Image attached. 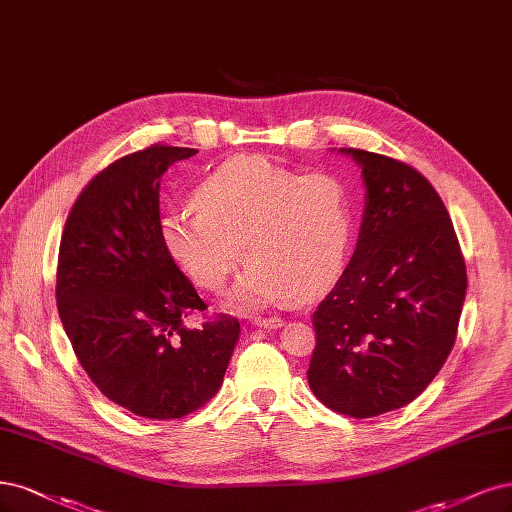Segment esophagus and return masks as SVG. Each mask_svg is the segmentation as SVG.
I'll return each mask as SVG.
<instances>
[{
    "instance_id": "34e87169",
    "label": "esophagus",
    "mask_w": 512,
    "mask_h": 512,
    "mask_svg": "<svg viewBox=\"0 0 512 512\" xmlns=\"http://www.w3.org/2000/svg\"><path fill=\"white\" fill-rule=\"evenodd\" d=\"M250 322L258 328H281V326H284V320H281V317H275V315H271V317H252Z\"/></svg>"
}]
</instances>
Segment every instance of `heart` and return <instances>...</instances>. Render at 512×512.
<instances>
[{"mask_svg": "<svg viewBox=\"0 0 512 512\" xmlns=\"http://www.w3.org/2000/svg\"><path fill=\"white\" fill-rule=\"evenodd\" d=\"M354 197L332 171L301 173L267 156L241 154L195 190V205L161 220L169 256L203 290L218 292L245 256L250 264L228 305L252 311L288 294L324 292L345 267L354 235Z\"/></svg>", "mask_w": 512, "mask_h": 512, "instance_id": "b5f03b06", "label": "heart"}]
</instances>
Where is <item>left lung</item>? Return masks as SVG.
Listing matches in <instances>:
<instances>
[{
  "mask_svg": "<svg viewBox=\"0 0 512 512\" xmlns=\"http://www.w3.org/2000/svg\"><path fill=\"white\" fill-rule=\"evenodd\" d=\"M366 188L356 252L313 313V394L349 417L415 400L443 368L466 298V264L438 192L390 156L341 148Z\"/></svg>",
  "mask_w": 512,
  "mask_h": 512,
  "instance_id": "left-lung-1",
  "label": "left lung"
}]
</instances>
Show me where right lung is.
I'll return each mask as SVG.
<instances>
[{"instance_id":"obj_1","label":"right lung","mask_w":512,"mask_h":512,"mask_svg":"<svg viewBox=\"0 0 512 512\" xmlns=\"http://www.w3.org/2000/svg\"><path fill=\"white\" fill-rule=\"evenodd\" d=\"M195 148L154 144L118 158L88 182L59 248L57 307L67 339L103 396L148 419H180L214 396L241 326L203 311L161 237L163 173Z\"/></svg>"}]
</instances>
